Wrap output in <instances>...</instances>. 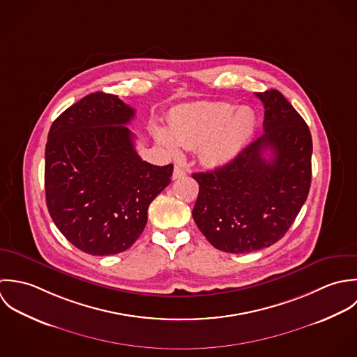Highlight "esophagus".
I'll use <instances>...</instances> for the list:
<instances>
[{
  "label": "esophagus",
  "instance_id": "34e87169",
  "mask_svg": "<svg viewBox=\"0 0 357 357\" xmlns=\"http://www.w3.org/2000/svg\"><path fill=\"white\" fill-rule=\"evenodd\" d=\"M186 175V171L178 165H175L174 168V172H172V179H179V178H183Z\"/></svg>",
  "mask_w": 357,
  "mask_h": 357
}]
</instances>
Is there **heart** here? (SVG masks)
<instances>
[{
	"label": "heart",
	"mask_w": 357,
	"mask_h": 357,
	"mask_svg": "<svg viewBox=\"0 0 357 357\" xmlns=\"http://www.w3.org/2000/svg\"><path fill=\"white\" fill-rule=\"evenodd\" d=\"M169 132L155 128V138L172 155L181 146L199 147L203 164L223 167L234 160L254 135L255 113L226 102H199L174 109L168 117Z\"/></svg>",
	"instance_id": "obj_1"
}]
</instances>
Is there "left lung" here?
Instances as JSON below:
<instances>
[{"instance_id": "left-lung-1", "label": "left lung", "mask_w": 357, "mask_h": 357, "mask_svg": "<svg viewBox=\"0 0 357 357\" xmlns=\"http://www.w3.org/2000/svg\"><path fill=\"white\" fill-rule=\"evenodd\" d=\"M265 134L229 164L192 176L199 182L193 219L215 248L245 254L279 241L306 202L312 135L278 89L255 93Z\"/></svg>"}]
</instances>
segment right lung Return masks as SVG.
Returning a JSON list of instances; mask_svg holds the SVG:
<instances>
[{"mask_svg": "<svg viewBox=\"0 0 357 357\" xmlns=\"http://www.w3.org/2000/svg\"><path fill=\"white\" fill-rule=\"evenodd\" d=\"M134 116L117 95L95 92L66 109L48 134V211L89 255L128 250L146 226L150 203L171 182L172 164L153 165L137 153L127 127Z\"/></svg>", "mask_w": 357, "mask_h": 357, "instance_id": "right-lung-1", "label": "right lung"}]
</instances>
